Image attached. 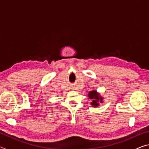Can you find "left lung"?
Returning a JSON list of instances; mask_svg holds the SVG:
<instances>
[{"label":"left lung","mask_w":149,"mask_h":149,"mask_svg":"<svg viewBox=\"0 0 149 149\" xmlns=\"http://www.w3.org/2000/svg\"><path fill=\"white\" fill-rule=\"evenodd\" d=\"M88 97L90 98V99L92 100V102H91V105H92L93 107H97L99 106V103H102L103 98L101 97L96 91H91L88 94Z\"/></svg>","instance_id":"8db88e82"}]
</instances>
